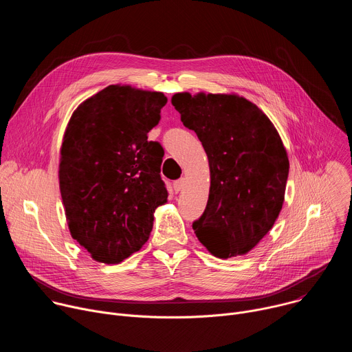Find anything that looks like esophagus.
<instances>
[{"mask_svg":"<svg viewBox=\"0 0 352 352\" xmlns=\"http://www.w3.org/2000/svg\"><path fill=\"white\" fill-rule=\"evenodd\" d=\"M184 185H185V179H184V178L174 181V189H175L177 192H179V190L184 188Z\"/></svg>","mask_w":352,"mask_h":352,"instance_id":"1","label":"esophagus"}]
</instances>
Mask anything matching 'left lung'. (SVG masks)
Wrapping results in <instances>:
<instances>
[{"label":"left lung","instance_id":"8db88e82","mask_svg":"<svg viewBox=\"0 0 352 352\" xmlns=\"http://www.w3.org/2000/svg\"><path fill=\"white\" fill-rule=\"evenodd\" d=\"M171 103L208 155L210 190L192 227L220 259L246 255L272 230L285 195L289 162L269 117L235 93H175Z\"/></svg>","mask_w":352,"mask_h":352}]
</instances>
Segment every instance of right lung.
<instances>
[{
	"label": "right lung",
	"mask_w": 352,
	"mask_h": 352,
	"mask_svg": "<svg viewBox=\"0 0 352 352\" xmlns=\"http://www.w3.org/2000/svg\"><path fill=\"white\" fill-rule=\"evenodd\" d=\"M162 91L110 85L72 113L58 179L69 232L100 263L116 265L143 246L155 210L167 204L163 147L147 133L162 116Z\"/></svg>",
	"instance_id": "right-lung-1"
}]
</instances>
